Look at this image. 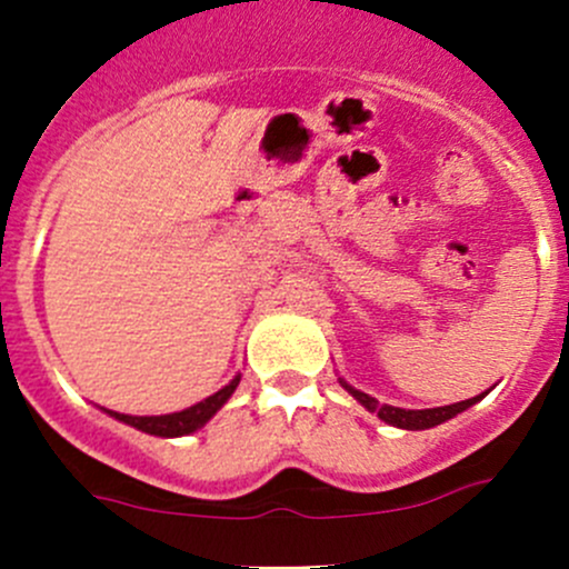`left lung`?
Returning a JSON list of instances; mask_svg holds the SVG:
<instances>
[{"label": "left lung", "mask_w": 569, "mask_h": 569, "mask_svg": "<svg viewBox=\"0 0 569 569\" xmlns=\"http://www.w3.org/2000/svg\"><path fill=\"white\" fill-rule=\"evenodd\" d=\"M340 385H343V390L351 395V398L357 400V403H362L365 409L373 411L379 420H385L387 426L392 428H400V430H428V428H436V426H445V422L456 420L458 415H463L466 409H471V406L477 403V400H482V395H477V398H469V400H460V403H452V406H441V409H398V406H381L379 400L370 398V395H365L360 390H355L351 385H346L343 379H340Z\"/></svg>", "instance_id": "left-lung-1"}]
</instances>
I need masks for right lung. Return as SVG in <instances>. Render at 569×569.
<instances>
[{"instance_id":"1","label":"right lung","mask_w":569,"mask_h":569,"mask_svg":"<svg viewBox=\"0 0 569 569\" xmlns=\"http://www.w3.org/2000/svg\"><path fill=\"white\" fill-rule=\"evenodd\" d=\"M231 398V390L226 387V390H220L218 395H212V398L204 400V403L193 406V409L188 411H179V415H166V417H158V420H130L133 426H139L141 430H147V433L152 436H163V439H179V436H190L196 433V430H201L207 426L209 420H212L214 415H218L220 409L226 406V400Z\"/></svg>"}]
</instances>
